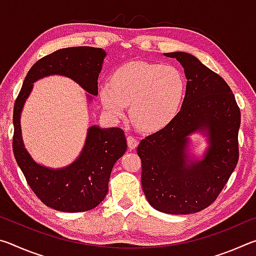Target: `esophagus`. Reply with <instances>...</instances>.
<instances>
[{
  "instance_id": "1",
  "label": "esophagus",
  "mask_w": 256,
  "mask_h": 256,
  "mask_svg": "<svg viewBox=\"0 0 256 256\" xmlns=\"http://www.w3.org/2000/svg\"><path fill=\"white\" fill-rule=\"evenodd\" d=\"M126 140H128V149L130 150L136 149V146L138 144V140L136 138H134L133 136H128Z\"/></svg>"
}]
</instances>
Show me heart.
<instances>
[{
  "label": "heart",
  "mask_w": 256,
  "mask_h": 256,
  "mask_svg": "<svg viewBox=\"0 0 256 256\" xmlns=\"http://www.w3.org/2000/svg\"><path fill=\"white\" fill-rule=\"evenodd\" d=\"M186 90L185 78L178 68L136 60L123 64L100 86V100L112 118L130 116L138 128L158 132L178 114Z\"/></svg>",
  "instance_id": "b5f03b06"
}]
</instances>
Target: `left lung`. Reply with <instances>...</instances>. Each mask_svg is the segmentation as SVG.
Instances as JSON below:
<instances>
[{
    "mask_svg": "<svg viewBox=\"0 0 256 256\" xmlns=\"http://www.w3.org/2000/svg\"><path fill=\"white\" fill-rule=\"evenodd\" d=\"M164 55L184 68L186 92L175 120L138 146L141 184L156 210L196 214L214 202L235 170L240 110L227 82L196 56L184 52ZM194 132L206 134L210 142L201 160L187 152Z\"/></svg>",
    "mask_w": 256,
    "mask_h": 256,
    "instance_id": "8db88e82",
    "label": "left lung"
}]
</instances>
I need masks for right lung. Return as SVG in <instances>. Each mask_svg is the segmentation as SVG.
Segmentation results:
<instances>
[{
  "instance_id": "1",
  "label": "right lung",
  "mask_w": 256,
  "mask_h": 256,
  "mask_svg": "<svg viewBox=\"0 0 256 256\" xmlns=\"http://www.w3.org/2000/svg\"><path fill=\"white\" fill-rule=\"evenodd\" d=\"M106 52L89 46L68 47L37 60L24 78L14 108V154L27 183L38 198L52 209L84 212L96 208L108 192V182L115 162L126 151L122 128H88L84 146L71 164L53 170L37 164L29 154L21 136L20 116L34 81L48 76H68L86 92L97 96L98 76ZM88 97L92 100V96Z\"/></svg>"
}]
</instances>
